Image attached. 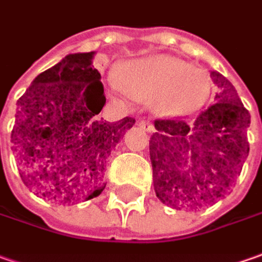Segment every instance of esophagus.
Listing matches in <instances>:
<instances>
[{"label": "esophagus", "mask_w": 262, "mask_h": 262, "mask_svg": "<svg viewBox=\"0 0 262 262\" xmlns=\"http://www.w3.org/2000/svg\"><path fill=\"white\" fill-rule=\"evenodd\" d=\"M139 126L143 129V130H146V132L154 130V123L150 122L149 119H142V120L139 122Z\"/></svg>", "instance_id": "34e87169"}]
</instances>
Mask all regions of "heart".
<instances>
[{"label": "heart", "instance_id": "1", "mask_svg": "<svg viewBox=\"0 0 262 262\" xmlns=\"http://www.w3.org/2000/svg\"><path fill=\"white\" fill-rule=\"evenodd\" d=\"M112 81L113 94L155 98V108L167 116H187L200 110L212 94V81L202 69L167 58L133 60Z\"/></svg>", "mask_w": 262, "mask_h": 262}]
</instances>
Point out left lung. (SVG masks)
Segmentation results:
<instances>
[{"instance_id":"obj_1","label":"left lung","mask_w":262,"mask_h":262,"mask_svg":"<svg viewBox=\"0 0 262 262\" xmlns=\"http://www.w3.org/2000/svg\"><path fill=\"white\" fill-rule=\"evenodd\" d=\"M219 86L217 103L197 116L157 119L149 140L157 197L174 209L199 210L212 206L233 187L249 154L248 110L219 72H210Z\"/></svg>"}]
</instances>
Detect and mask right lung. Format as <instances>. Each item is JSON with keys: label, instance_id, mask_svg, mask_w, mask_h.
I'll return each mask as SVG.
<instances>
[{"label": "right lung", "instance_id": "right-lung-1", "mask_svg": "<svg viewBox=\"0 0 262 262\" xmlns=\"http://www.w3.org/2000/svg\"><path fill=\"white\" fill-rule=\"evenodd\" d=\"M93 55H68L34 78L17 101L11 142L20 177L53 203L75 204L101 193L105 164L135 123L98 117L105 95Z\"/></svg>", "mask_w": 262, "mask_h": 262}]
</instances>
